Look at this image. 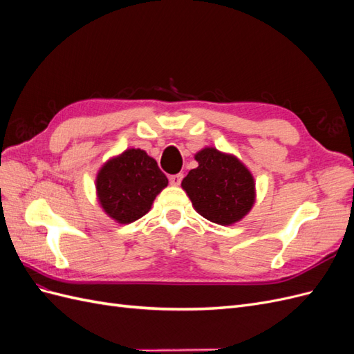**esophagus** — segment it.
<instances>
[{"mask_svg":"<svg viewBox=\"0 0 354 354\" xmlns=\"http://www.w3.org/2000/svg\"><path fill=\"white\" fill-rule=\"evenodd\" d=\"M181 180H183V174H181V173L169 176V183L173 186H178L181 183Z\"/></svg>","mask_w":354,"mask_h":354,"instance_id":"esophagus-1","label":"esophagus"}]
</instances>
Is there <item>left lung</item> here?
<instances>
[{"label": "left lung", "mask_w": 354, "mask_h": 354, "mask_svg": "<svg viewBox=\"0 0 354 354\" xmlns=\"http://www.w3.org/2000/svg\"><path fill=\"white\" fill-rule=\"evenodd\" d=\"M181 181L195 209L207 220L226 226L246 216L254 203V178L246 167L232 155L205 147Z\"/></svg>", "instance_id": "1"}]
</instances>
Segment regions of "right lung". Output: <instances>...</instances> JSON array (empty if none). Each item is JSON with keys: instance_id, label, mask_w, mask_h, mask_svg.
Listing matches in <instances>:
<instances>
[{"instance_id": "1", "label": "right lung", "mask_w": 354, "mask_h": 354, "mask_svg": "<svg viewBox=\"0 0 354 354\" xmlns=\"http://www.w3.org/2000/svg\"><path fill=\"white\" fill-rule=\"evenodd\" d=\"M168 185L156 160L140 149H128L106 162L95 180L100 205L118 223H133L151 209Z\"/></svg>"}]
</instances>
